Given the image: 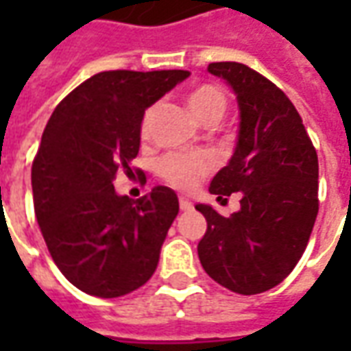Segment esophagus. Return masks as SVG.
<instances>
[{
  "mask_svg": "<svg viewBox=\"0 0 351 351\" xmlns=\"http://www.w3.org/2000/svg\"><path fill=\"white\" fill-rule=\"evenodd\" d=\"M178 203H180V210H182V213H190L191 208H193V205H191L190 199L180 197V199H178Z\"/></svg>",
  "mask_w": 351,
  "mask_h": 351,
  "instance_id": "34e87169",
  "label": "esophagus"
}]
</instances>
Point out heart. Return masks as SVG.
Instances as JSON below:
<instances>
[{
	"label": "heart",
	"instance_id": "obj_1",
	"mask_svg": "<svg viewBox=\"0 0 351 351\" xmlns=\"http://www.w3.org/2000/svg\"><path fill=\"white\" fill-rule=\"evenodd\" d=\"M188 107L191 114L203 123L206 120H220L223 110H226V95L220 88L214 84H203L191 90L188 95ZM154 108H148L143 116L141 123V133L146 135L150 128ZM210 171V160L206 156H188V154H171L167 158H163L158 165L160 176L173 186L175 190L190 191L193 190L197 182Z\"/></svg>",
	"mask_w": 351,
	"mask_h": 351
}]
</instances>
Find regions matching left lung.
Returning <instances> with one entry per match:
<instances>
[{"instance_id":"obj_1","label":"left lung","mask_w":351,"mask_h":351,"mask_svg":"<svg viewBox=\"0 0 351 351\" xmlns=\"http://www.w3.org/2000/svg\"><path fill=\"white\" fill-rule=\"evenodd\" d=\"M208 73L237 95L233 156L210 182L221 199L241 193V208L221 216L210 205L197 254L206 274L241 295L278 286L308 244L317 216V154L293 103L248 65L218 62Z\"/></svg>"}]
</instances>
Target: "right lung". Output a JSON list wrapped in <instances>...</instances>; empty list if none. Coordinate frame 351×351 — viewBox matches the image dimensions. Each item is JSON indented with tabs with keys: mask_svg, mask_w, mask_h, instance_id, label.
Here are the masks:
<instances>
[{
	"mask_svg": "<svg viewBox=\"0 0 351 351\" xmlns=\"http://www.w3.org/2000/svg\"><path fill=\"white\" fill-rule=\"evenodd\" d=\"M190 71H103L75 88L50 116L32 167L37 223L58 269L93 297H122L146 284L178 214V197L156 186L118 195L131 171L148 107Z\"/></svg>",
	"mask_w": 351,
	"mask_h": 351,
	"instance_id": "right-lung-1",
	"label": "right lung"
}]
</instances>
